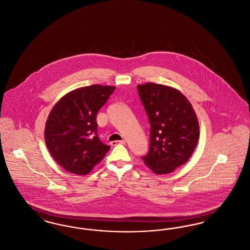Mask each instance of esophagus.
Instances as JSON below:
<instances>
[{"label":"esophagus","mask_w":250,"mask_h":250,"mask_svg":"<svg viewBox=\"0 0 250 250\" xmlns=\"http://www.w3.org/2000/svg\"><path fill=\"white\" fill-rule=\"evenodd\" d=\"M110 144H111L112 146H115V145H117V144H125V140H114V141H111Z\"/></svg>","instance_id":"obj_1"}]
</instances>
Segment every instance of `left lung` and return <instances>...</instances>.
<instances>
[{
	"label": "left lung",
	"mask_w": 250,
	"mask_h": 250,
	"mask_svg": "<svg viewBox=\"0 0 250 250\" xmlns=\"http://www.w3.org/2000/svg\"><path fill=\"white\" fill-rule=\"evenodd\" d=\"M150 123V150L141 159L154 174L173 172L189 160L199 140V124L190 101L176 88L139 84Z\"/></svg>",
	"instance_id": "1"
}]
</instances>
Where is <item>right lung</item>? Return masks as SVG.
I'll list each match as a JSON object with an SVG mask.
<instances>
[{
  "label": "right lung",
  "instance_id": "right-lung-1",
  "mask_svg": "<svg viewBox=\"0 0 250 250\" xmlns=\"http://www.w3.org/2000/svg\"><path fill=\"white\" fill-rule=\"evenodd\" d=\"M115 86L93 84L72 90L53 107L44 139L52 157L68 172L86 175L110 150L98 136L97 114Z\"/></svg>",
  "mask_w": 250,
  "mask_h": 250
}]
</instances>
